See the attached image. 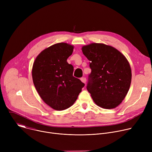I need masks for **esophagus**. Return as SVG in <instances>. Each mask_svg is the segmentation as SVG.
Wrapping results in <instances>:
<instances>
[{
	"instance_id": "esophagus-1",
	"label": "esophagus",
	"mask_w": 152,
	"mask_h": 152,
	"mask_svg": "<svg viewBox=\"0 0 152 152\" xmlns=\"http://www.w3.org/2000/svg\"><path fill=\"white\" fill-rule=\"evenodd\" d=\"M80 80H81V81H82V82H83L84 83H86V77H81V78H80Z\"/></svg>"
}]
</instances>
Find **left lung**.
Segmentation results:
<instances>
[{"label": "left lung", "instance_id": "8db88e82", "mask_svg": "<svg viewBox=\"0 0 152 152\" xmlns=\"http://www.w3.org/2000/svg\"><path fill=\"white\" fill-rule=\"evenodd\" d=\"M90 61L91 72L86 89L99 106L113 109L126 97L131 83L132 73L125 56L114 48L92 43L82 48Z\"/></svg>", "mask_w": 152, "mask_h": 152}]
</instances>
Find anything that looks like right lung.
<instances>
[{
  "instance_id": "1",
  "label": "right lung",
  "mask_w": 152,
  "mask_h": 152,
  "mask_svg": "<svg viewBox=\"0 0 152 152\" xmlns=\"http://www.w3.org/2000/svg\"><path fill=\"white\" fill-rule=\"evenodd\" d=\"M73 51V46L57 43L42 51L33 64L32 79L38 93L57 111L72 106L85 86L73 76V66L67 62Z\"/></svg>"
}]
</instances>
